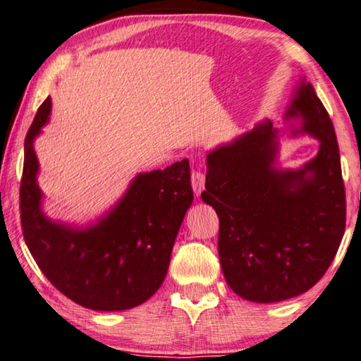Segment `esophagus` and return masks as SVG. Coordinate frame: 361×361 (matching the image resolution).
Segmentation results:
<instances>
[{"label": "esophagus", "instance_id": "obj_1", "mask_svg": "<svg viewBox=\"0 0 361 361\" xmlns=\"http://www.w3.org/2000/svg\"><path fill=\"white\" fill-rule=\"evenodd\" d=\"M192 189L195 195H200L205 189V175L200 170L192 172Z\"/></svg>", "mask_w": 361, "mask_h": 361}]
</instances>
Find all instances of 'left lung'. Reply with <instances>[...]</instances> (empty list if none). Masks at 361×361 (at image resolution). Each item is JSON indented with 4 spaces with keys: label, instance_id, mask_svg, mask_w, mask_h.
<instances>
[{
    "label": "left lung",
    "instance_id": "8db88e82",
    "mask_svg": "<svg viewBox=\"0 0 361 361\" xmlns=\"http://www.w3.org/2000/svg\"><path fill=\"white\" fill-rule=\"evenodd\" d=\"M293 135L320 142L301 169H279V130L264 121L207 154L202 200L219 218L218 255L231 290L253 302L302 295L331 264L345 229L333 122L302 78L285 113Z\"/></svg>",
    "mask_w": 361,
    "mask_h": 361
}]
</instances>
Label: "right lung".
Masks as SVG:
<instances>
[{
	"label": "right lung",
	"instance_id": "add662e5",
	"mask_svg": "<svg viewBox=\"0 0 361 361\" xmlns=\"http://www.w3.org/2000/svg\"><path fill=\"white\" fill-rule=\"evenodd\" d=\"M51 108L47 97L25 137L23 239L49 282L71 301L103 312L137 307L166 279L176 234L192 204L189 161L138 173L118 204L92 224L78 228L54 221L42 212L33 146Z\"/></svg>",
	"mask_w": 361,
	"mask_h": 361
}]
</instances>
